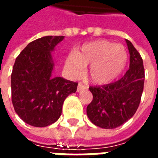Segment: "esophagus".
<instances>
[{"mask_svg":"<svg viewBox=\"0 0 158 158\" xmlns=\"http://www.w3.org/2000/svg\"><path fill=\"white\" fill-rule=\"evenodd\" d=\"M85 86L83 84H81V83H79V85H78L77 91H78V92H79V91H81V90H83V89H85Z\"/></svg>","mask_w":158,"mask_h":158,"instance_id":"34e87169","label":"esophagus"}]
</instances>
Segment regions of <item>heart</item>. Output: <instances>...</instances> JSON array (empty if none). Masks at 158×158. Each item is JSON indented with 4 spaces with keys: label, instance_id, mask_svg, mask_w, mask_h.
I'll list each match as a JSON object with an SVG mask.
<instances>
[{
    "label": "heart",
    "instance_id": "heart-1",
    "mask_svg": "<svg viewBox=\"0 0 158 158\" xmlns=\"http://www.w3.org/2000/svg\"><path fill=\"white\" fill-rule=\"evenodd\" d=\"M128 54L123 45L105 40L89 42L65 60V69L73 77L82 73L89 65L88 75L96 85H106L118 77L124 69Z\"/></svg>",
    "mask_w": 158,
    "mask_h": 158
}]
</instances>
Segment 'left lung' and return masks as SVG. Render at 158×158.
I'll return each mask as SVG.
<instances>
[{"label":"left lung","instance_id":"8db88e82","mask_svg":"<svg viewBox=\"0 0 158 158\" xmlns=\"http://www.w3.org/2000/svg\"><path fill=\"white\" fill-rule=\"evenodd\" d=\"M129 69L123 78L102 86H90L93 100L87 106V116L100 128L115 129L134 116L144 89L143 60L131 42L126 40Z\"/></svg>","mask_w":158,"mask_h":158}]
</instances>
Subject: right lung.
<instances>
[{
	"instance_id": "1",
	"label": "right lung",
	"mask_w": 158,
	"mask_h": 158,
	"mask_svg": "<svg viewBox=\"0 0 158 158\" xmlns=\"http://www.w3.org/2000/svg\"><path fill=\"white\" fill-rule=\"evenodd\" d=\"M64 36H45L30 42L16 58L11 76L12 102L23 121L46 127L62 114L64 100L78 83L52 75V52Z\"/></svg>"
}]
</instances>
